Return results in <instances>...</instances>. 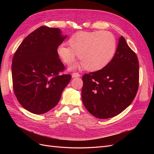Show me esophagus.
<instances>
[{
    "label": "esophagus",
    "instance_id": "esophagus-1",
    "mask_svg": "<svg viewBox=\"0 0 154 154\" xmlns=\"http://www.w3.org/2000/svg\"><path fill=\"white\" fill-rule=\"evenodd\" d=\"M80 76V74L78 72H73L72 74V78H78Z\"/></svg>",
    "mask_w": 154,
    "mask_h": 154
}]
</instances>
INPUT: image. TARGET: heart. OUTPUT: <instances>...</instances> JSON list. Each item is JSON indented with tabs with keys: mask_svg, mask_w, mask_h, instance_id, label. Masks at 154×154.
Wrapping results in <instances>:
<instances>
[{
	"mask_svg": "<svg viewBox=\"0 0 154 154\" xmlns=\"http://www.w3.org/2000/svg\"><path fill=\"white\" fill-rule=\"evenodd\" d=\"M68 45L60 44L57 54L67 65L77 57L81 61L74 68L84 67L87 71L95 72L105 68L116 53L117 43L115 36L108 31H79L67 41Z\"/></svg>",
	"mask_w": 154,
	"mask_h": 154,
	"instance_id": "heart-1",
	"label": "heart"
}]
</instances>
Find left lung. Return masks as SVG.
<instances>
[{
  "label": "left lung",
  "mask_w": 154,
  "mask_h": 154,
  "mask_svg": "<svg viewBox=\"0 0 154 154\" xmlns=\"http://www.w3.org/2000/svg\"><path fill=\"white\" fill-rule=\"evenodd\" d=\"M139 62L123 36L110 62L82 77L83 103L95 117H114L132 103L139 87Z\"/></svg>",
  "instance_id": "left-lung-1"
}]
</instances>
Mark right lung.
Returning a JSON list of instances; mask_svg holds the SVG:
<instances>
[{"instance_id":"1","label":"right lung","mask_w":154,"mask_h":154,"mask_svg":"<svg viewBox=\"0 0 154 154\" xmlns=\"http://www.w3.org/2000/svg\"><path fill=\"white\" fill-rule=\"evenodd\" d=\"M66 37L58 28L41 26L22 42L13 56V91L31 113L42 114L54 108L71 80L70 74H60L65 66L57 51Z\"/></svg>"}]
</instances>
